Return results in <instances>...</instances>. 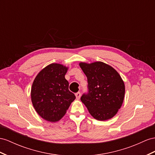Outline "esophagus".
<instances>
[{"label":"esophagus","mask_w":155,"mask_h":155,"mask_svg":"<svg viewBox=\"0 0 155 155\" xmlns=\"http://www.w3.org/2000/svg\"><path fill=\"white\" fill-rule=\"evenodd\" d=\"M75 96H76L77 99H78V100H79V99H80V97H81V92H78L76 93V94H75Z\"/></svg>","instance_id":"esophagus-1"}]
</instances>
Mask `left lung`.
I'll return each instance as SVG.
<instances>
[{
	"label": "left lung",
	"instance_id": "obj_1",
	"mask_svg": "<svg viewBox=\"0 0 155 155\" xmlns=\"http://www.w3.org/2000/svg\"><path fill=\"white\" fill-rule=\"evenodd\" d=\"M80 67L88 80V92L81 100L89 113L98 120L113 118L121 107L125 86L117 71L105 63H81Z\"/></svg>",
	"mask_w": 155,
	"mask_h": 155
}]
</instances>
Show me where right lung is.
Segmentation results:
<instances>
[{"label":"right lung","mask_w":155,"mask_h":155,"mask_svg":"<svg viewBox=\"0 0 155 155\" xmlns=\"http://www.w3.org/2000/svg\"><path fill=\"white\" fill-rule=\"evenodd\" d=\"M67 71L66 67L52 63L44 68L34 80L31 100L37 113L46 120H60L76 98L69 90V82L65 78Z\"/></svg>","instance_id":"1"}]
</instances>
